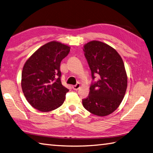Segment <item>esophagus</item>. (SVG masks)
I'll list each match as a JSON object with an SVG mask.
<instances>
[{
	"label": "esophagus",
	"instance_id": "34e87169",
	"mask_svg": "<svg viewBox=\"0 0 153 153\" xmlns=\"http://www.w3.org/2000/svg\"><path fill=\"white\" fill-rule=\"evenodd\" d=\"M72 88H73L74 90H77L80 88V84H79V83H77L76 85H73V87H72Z\"/></svg>",
	"mask_w": 153,
	"mask_h": 153
}]
</instances>
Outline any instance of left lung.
<instances>
[{"instance_id": "obj_1", "label": "left lung", "mask_w": 153, "mask_h": 153, "mask_svg": "<svg viewBox=\"0 0 153 153\" xmlns=\"http://www.w3.org/2000/svg\"><path fill=\"white\" fill-rule=\"evenodd\" d=\"M83 50L91 71L92 79L90 93L82 100L88 112L105 116L117 109L127 88V75L123 60L112 47L99 41L86 43Z\"/></svg>"}]
</instances>
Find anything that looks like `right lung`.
Wrapping results in <instances>:
<instances>
[{"label":"right lung","instance_id":"obj_1","mask_svg":"<svg viewBox=\"0 0 153 153\" xmlns=\"http://www.w3.org/2000/svg\"><path fill=\"white\" fill-rule=\"evenodd\" d=\"M70 47L53 41L39 48L23 66L21 87L27 102L41 112H49L63 104L69 91L61 81L60 63Z\"/></svg>","mask_w":153,"mask_h":153}]
</instances>
